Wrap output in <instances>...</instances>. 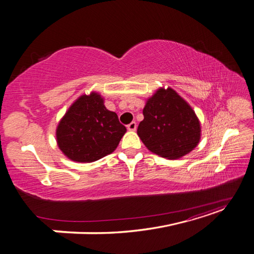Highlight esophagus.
<instances>
[{"label":"esophagus","mask_w":254,"mask_h":254,"mask_svg":"<svg viewBox=\"0 0 254 254\" xmlns=\"http://www.w3.org/2000/svg\"><path fill=\"white\" fill-rule=\"evenodd\" d=\"M127 129L130 130V131H134V130L136 129V123L135 122L130 123V124L127 125Z\"/></svg>","instance_id":"34e87169"}]
</instances>
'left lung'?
I'll return each instance as SVG.
<instances>
[{
  "mask_svg": "<svg viewBox=\"0 0 254 254\" xmlns=\"http://www.w3.org/2000/svg\"><path fill=\"white\" fill-rule=\"evenodd\" d=\"M137 135L146 147L167 159H179L200 141V122L195 111L172 88H160L143 109Z\"/></svg>",
  "mask_w": 254,
  "mask_h": 254,
  "instance_id": "1",
  "label": "left lung"
}]
</instances>
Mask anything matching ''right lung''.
<instances>
[{"label": "right lung", "instance_id": "obj_1", "mask_svg": "<svg viewBox=\"0 0 254 254\" xmlns=\"http://www.w3.org/2000/svg\"><path fill=\"white\" fill-rule=\"evenodd\" d=\"M126 132L118 114L109 111L96 92L81 95L61 119L56 130L60 150L75 162H94L115 150Z\"/></svg>", "mask_w": 254, "mask_h": 254}]
</instances>
